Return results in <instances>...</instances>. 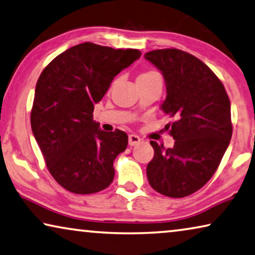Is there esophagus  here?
Instances as JSON below:
<instances>
[{
	"instance_id": "1",
	"label": "esophagus",
	"mask_w": 255,
	"mask_h": 255,
	"mask_svg": "<svg viewBox=\"0 0 255 255\" xmlns=\"http://www.w3.org/2000/svg\"><path fill=\"white\" fill-rule=\"evenodd\" d=\"M128 142H129V145L134 146V145H136V144H138V143L140 142V138L138 137L137 135L131 134V135H129V137H128Z\"/></svg>"
}]
</instances>
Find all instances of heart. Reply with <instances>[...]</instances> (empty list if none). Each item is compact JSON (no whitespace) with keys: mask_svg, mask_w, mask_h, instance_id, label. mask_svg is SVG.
Masks as SVG:
<instances>
[{"mask_svg":"<svg viewBox=\"0 0 255 255\" xmlns=\"http://www.w3.org/2000/svg\"><path fill=\"white\" fill-rule=\"evenodd\" d=\"M151 73H155V72H146V73H143V74H140V75H146V74H151Z\"/></svg>","mask_w":255,"mask_h":255,"instance_id":"1","label":"heart"}]
</instances>
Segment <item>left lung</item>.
I'll return each instance as SVG.
<instances>
[{
  "label": "left lung",
  "instance_id": "8db88e82",
  "mask_svg": "<svg viewBox=\"0 0 255 255\" xmlns=\"http://www.w3.org/2000/svg\"><path fill=\"white\" fill-rule=\"evenodd\" d=\"M164 75L161 110L175 118L174 147L151 140L154 157L146 167L149 183L161 195L182 198L196 192L218 169L233 135L230 101L219 78L197 57L178 49L146 52Z\"/></svg>",
  "mask_w": 255,
  "mask_h": 255
}]
</instances>
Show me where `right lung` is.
<instances>
[{
  "label": "right lung",
  "mask_w": 255,
  "mask_h": 255,
  "mask_svg": "<svg viewBox=\"0 0 255 255\" xmlns=\"http://www.w3.org/2000/svg\"><path fill=\"white\" fill-rule=\"evenodd\" d=\"M139 57L137 49L85 42L57 56L37 80L30 126L48 170L67 191L89 195L112 183L113 162L126 150L128 136L102 130L94 105Z\"/></svg>",
  "instance_id": "obj_1"
}]
</instances>
